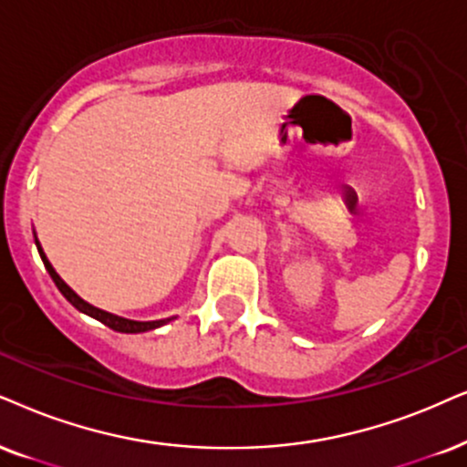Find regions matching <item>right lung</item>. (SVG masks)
<instances>
[{"mask_svg": "<svg viewBox=\"0 0 467 467\" xmlns=\"http://www.w3.org/2000/svg\"><path fill=\"white\" fill-rule=\"evenodd\" d=\"M34 241H36L38 254H40V258H43V263H45L47 271H49L51 280L56 282V286L60 288V293L64 295V297H67L68 302L73 304L77 310L84 312V315L92 317V318H97V321H101L103 326H108V327L116 329V332H122V334H140V332H149V329L161 327V326H165V323H168V321H172V318H161V321H131V318H125V317L111 315V312H105V310H101V308H97V306H92V304L84 302V299H81L79 295H77V293L73 291V288H70V286L67 285V282H64L62 277L57 275V271L53 269V265L49 263V258L45 256L43 247H40V241H38V239H34Z\"/></svg>", "mask_w": 467, "mask_h": 467, "instance_id": "right-lung-1", "label": "right lung"}]
</instances>
